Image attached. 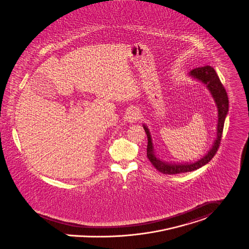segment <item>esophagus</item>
<instances>
[{
    "mask_svg": "<svg viewBox=\"0 0 249 249\" xmlns=\"http://www.w3.org/2000/svg\"><path fill=\"white\" fill-rule=\"evenodd\" d=\"M125 119L129 123H135V122H137L140 119V113H139L138 109L137 108H130V109H128V111L126 112V115H125Z\"/></svg>",
    "mask_w": 249,
    "mask_h": 249,
    "instance_id": "esophagus-1",
    "label": "esophagus"
}]
</instances>
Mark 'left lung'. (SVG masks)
<instances>
[{
  "label": "left lung",
  "mask_w": 249,
  "mask_h": 249,
  "mask_svg": "<svg viewBox=\"0 0 249 249\" xmlns=\"http://www.w3.org/2000/svg\"><path fill=\"white\" fill-rule=\"evenodd\" d=\"M190 75L194 78L202 81L204 85L211 91L215 102L218 107V126H217V138L215 140V142L212 146V148L209 150V152L204 156V158L201 159L200 160L192 163H185V164H169L164 163L161 160H160L154 154L153 151V145L151 142L150 133L145 125H143V129L147 135V148H146V156L149 159L150 162L154 165V167L159 170L160 172L163 174L173 175V174H179V173H184L196 170L204 164L208 163L211 159L215 156L217 153L219 146L221 144V140L223 136V130H224V124L226 120V114L228 111V97L226 93V89L224 88L223 84L221 83L216 71L214 68L205 66L203 68H194L191 70Z\"/></svg>",
  "instance_id": "1"
}]
</instances>
